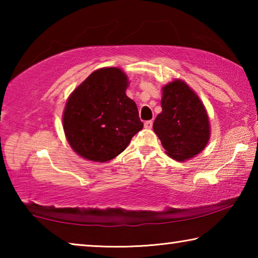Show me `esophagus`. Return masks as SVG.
Listing matches in <instances>:
<instances>
[{
	"mask_svg": "<svg viewBox=\"0 0 258 258\" xmlns=\"http://www.w3.org/2000/svg\"><path fill=\"white\" fill-rule=\"evenodd\" d=\"M145 127H146V128H148V130H150V128L152 127V120H148V121H146V123H145Z\"/></svg>",
	"mask_w": 258,
	"mask_h": 258,
	"instance_id": "34e87169",
	"label": "esophagus"
}]
</instances>
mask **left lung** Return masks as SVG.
Listing matches in <instances>:
<instances>
[{
  "mask_svg": "<svg viewBox=\"0 0 258 258\" xmlns=\"http://www.w3.org/2000/svg\"><path fill=\"white\" fill-rule=\"evenodd\" d=\"M161 112L154 121V132L167 156L185 161L200 154L211 139L206 108L186 82L174 80L161 89Z\"/></svg>",
  "mask_w": 258,
  "mask_h": 258,
  "instance_id": "left-lung-1",
  "label": "left lung"
}]
</instances>
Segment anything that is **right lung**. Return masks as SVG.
Listing matches in <instances>:
<instances>
[{
	"mask_svg": "<svg viewBox=\"0 0 258 258\" xmlns=\"http://www.w3.org/2000/svg\"><path fill=\"white\" fill-rule=\"evenodd\" d=\"M128 77L117 67L97 69L73 91L62 115L64 135L82 158L107 163L121 154L143 127L126 95Z\"/></svg>",
	"mask_w": 258,
	"mask_h": 258,
	"instance_id": "obj_1",
	"label": "right lung"
}]
</instances>
